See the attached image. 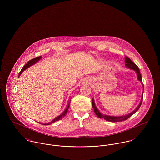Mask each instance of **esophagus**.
Listing matches in <instances>:
<instances>
[{
  "label": "esophagus",
  "mask_w": 160,
  "mask_h": 160,
  "mask_svg": "<svg viewBox=\"0 0 160 160\" xmlns=\"http://www.w3.org/2000/svg\"><path fill=\"white\" fill-rule=\"evenodd\" d=\"M84 82H86V83H88V81H84Z\"/></svg>",
  "instance_id": "obj_1"
}]
</instances>
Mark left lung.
Instances as JSON below:
<instances>
[{
    "label": "left lung",
    "instance_id": "obj_1",
    "mask_svg": "<svg viewBox=\"0 0 160 160\" xmlns=\"http://www.w3.org/2000/svg\"><path fill=\"white\" fill-rule=\"evenodd\" d=\"M125 66L126 68H128L131 69H132L134 71H135V72L137 73V78L138 81H139L141 84L143 85L142 83V76L140 72V70L138 68L137 65L131 61V60L130 58H129L127 57H125ZM143 92H142V97L141 98V100L140 102V103L138 104V105L136 107V108L131 113H129V114H126V115H122V116H110V115H107V114H102L97 108V107H96L95 104V102H94V99L93 98H92V107L93 108L94 112L95 114L99 118H103L104 119H105L106 121H110V122H119V121H122L124 120H126L127 119H128L129 117H131L132 114H134L137 110L139 109L142 102V99H143Z\"/></svg>",
    "mask_w": 160,
    "mask_h": 160
}]
</instances>
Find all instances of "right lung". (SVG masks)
<instances>
[{
	"label": "right lung",
	"mask_w": 160,
	"mask_h": 160,
	"mask_svg": "<svg viewBox=\"0 0 160 160\" xmlns=\"http://www.w3.org/2000/svg\"><path fill=\"white\" fill-rule=\"evenodd\" d=\"M42 58V56H40V57H36V58H33V59H32V60H29L24 67H23V68L22 69V70H21V71L20 72V74H19V76H18V78L20 77V76L22 74V73L23 72V71H24L25 69H26L28 68L29 67H30L31 66H32V65H34V64H36L37 62H38ZM70 101H71V100H69V101L68 103V105H67V108H65V110L62 112V113H61V114H60L59 116H57L56 118H55L52 121H50V122H47V123H46V122H44V123H42V122H38L39 123H40V124H43V125H49V124H51L52 123H53V122H56V121H58V120H60V119H62V118H63L64 116H65V115L67 114V112H68V111L69 108V103H70Z\"/></svg>",
	"instance_id": "right-lung-1"
}]
</instances>
